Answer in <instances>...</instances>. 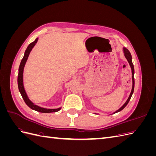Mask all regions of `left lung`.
Returning a JSON list of instances; mask_svg holds the SVG:
<instances>
[{"label": "left lung", "mask_w": 156, "mask_h": 156, "mask_svg": "<svg viewBox=\"0 0 156 156\" xmlns=\"http://www.w3.org/2000/svg\"><path fill=\"white\" fill-rule=\"evenodd\" d=\"M124 53L125 57L126 58V59L127 60V61H128V62H129V65H130V66H131V72H132V81H133V86H132L131 92V94H130V95H129L128 99H127V100L126 101V103H124V104L122 106V107H120L119 110L115 111V112H114V114H115V113H116V112H119V111H122V110L123 109V108L127 105V103H129V100H130V99H131V96H132V94H133V91H134V86H135L134 72H135V71H134L133 64V63H132V60H131V59H132V57H131V55L130 52L128 51V49H127L126 48H124Z\"/></svg>", "instance_id": "8db88e82"}]
</instances>
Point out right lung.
Here are the masks:
<instances>
[{
    "instance_id": "obj_1",
    "label": "right lung",
    "mask_w": 156,
    "mask_h": 156,
    "mask_svg": "<svg viewBox=\"0 0 156 156\" xmlns=\"http://www.w3.org/2000/svg\"><path fill=\"white\" fill-rule=\"evenodd\" d=\"M37 40L38 38H36L35 40V41H34L33 42H32L31 44H30L29 45V46L27 47V48L24 54V56L22 58L21 63L20 65V68H19V73H18V77H17V84H18V88L19 90H20L22 98L23 99V100L25 101L26 104L29 106L32 109L38 111L40 112H44V113H49V112H57L58 111L60 110L61 108H53V109H51V108H43L37 106L36 105H34L29 99L28 98L26 92L24 88V86H23V69H24V67L25 63L27 60L28 57H29V55L30 53V51L32 50V49L34 48V46L35 45V44L37 43Z\"/></svg>"
}]
</instances>
